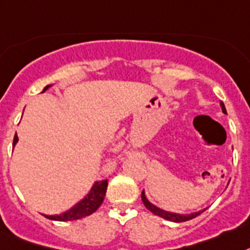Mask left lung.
<instances>
[{"instance_id": "obj_1", "label": "left lung", "mask_w": 250, "mask_h": 250, "mask_svg": "<svg viewBox=\"0 0 250 250\" xmlns=\"http://www.w3.org/2000/svg\"><path fill=\"white\" fill-rule=\"evenodd\" d=\"M220 106H221V110L222 112L226 113V108H225V104L224 103H220ZM230 183V181H229ZM142 201H143L144 206L149 209L152 213L157 214V216H160V217L165 218V220H167V221H172V222H185V221H189V220H191V218H195L197 216H199L201 213H203L207 208H203V209H201V211L198 212H191V213H175V212H168V211H165V209H161V208H158L157 206H154L153 203H150L149 201H148L147 195H146V191H142Z\"/></svg>"}]
</instances>
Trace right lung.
<instances>
[{
	"mask_svg": "<svg viewBox=\"0 0 250 250\" xmlns=\"http://www.w3.org/2000/svg\"><path fill=\"white\" fill-rule=\"evenodd\" d=\"M53 84H48V85L43 89V92H46L49 86H52ZM18 135L15 134L14 137V147L18 143ZM107 190V180H101L96 181L94 184L90 188L89 193L85 195V197L79 201L75 206L67 209V211L62 212L60 214H43L44 217L48 218V220H52V221H74V220H79V218L86 217L89 214L94 213V212L100 208V206L102 204L103 199H104V195H106Z\"/></svg>",
	"mask_w": 250,
	"mask_h": 250,
	"instance_id": "obj_1",
	"label": "right lung"
}]
</instances>
